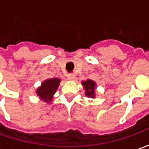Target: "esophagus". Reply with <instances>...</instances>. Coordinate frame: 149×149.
I'll return each mask as SVG.
<instances>
[{
	"label": "esophagus",
	"mask_w": 149,
	"mask_h": 149,
	"mask_svg": "<svg viewBox=\"0 0 149 149\" xmlns=\"http://www.w3.org/2000/svg\"><path fill=\"white\" fill-rule=\"evenodd\" d=\"M68 80H70V81H73V80L76 78V76H75L74 74H72V73H71V74L68 75Z\"/></svg>",
	"instance_id": "esophagus-1"
}]
</instances>
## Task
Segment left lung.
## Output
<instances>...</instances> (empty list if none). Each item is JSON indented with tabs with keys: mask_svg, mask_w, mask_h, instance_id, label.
Instances as JSON below:
<instances>
[{
	"mask_svg": "<svg viewBox=\"0 0 149 149\" xmlns=\"http://www.w3.org/2000/svg\"><path fill=\"white\" fill-rule=\"evenodd\" d=\"M83 86V88L86 91V95L91 97V98H95V82L93 81L92 80H86L81 82Z\"/></svg>",
	"mask_w": 149,
	"mask_h": 149,
	"instance_id": "obj_1",
	"label": "left lung"
}]
</instances>
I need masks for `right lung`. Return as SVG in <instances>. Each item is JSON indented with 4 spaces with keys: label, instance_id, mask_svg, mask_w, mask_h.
I'll return each mask as SVG.
<instances>
[{
    "label": "right lung",
    "instance_id": "obj_1",
    "mask_svg": "<svg viewBox=\"0 0 149 149\" xmlns=\"http://www.w3.org/2000/svg\"><path fill=\"white\" fill-rule=\"evenodd\" d=\"M61 80L58 78H51L45 80L42 82L41 86L36 90V93L39 98L44 102L49 103L54 98V95L57 91Z\"/></svg>",
    "mask_w": 149,
    "mask_h": 149
}]
</instances>
